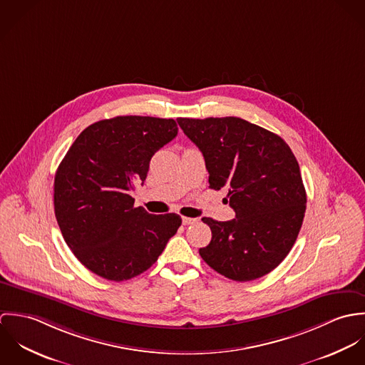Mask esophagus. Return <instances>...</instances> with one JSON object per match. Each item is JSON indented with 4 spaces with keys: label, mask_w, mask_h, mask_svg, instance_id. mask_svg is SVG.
I'll use <instances>...</instances> for the list:
<instances>
[{
    "label": "esophagus",
    "mask_w": 365,
    "mask_h": 365,
    "mask_svg": "<svg viewBox=\"0 0 365 365\" xmlns=\"http://www.w3.org/2000/svg\"><path fill=\"white\" fill-rule=\"evenodd\" d=\"M182 223H184V225H194V223H197V219H194V217H187V216H182Z\"/></svg>",
    "instance_id": "obj_1"
}]
</instances>
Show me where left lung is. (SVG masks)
<instances>
[{"mask_svg":"<svg viewBox=\"0 0 365 365\" xmlns=\"http://www.w3.org/2000/svg\"><path fill=\"white\" fill-rule=\"evenodd\" d=\"M177 122L204 155L209 188H226L236 212L227 222L202 217L212 239L201 257L239 282L271 272L291 252L307 209L292 150L278 135L236 116Z\"/></svg>","mask_w":365,"mask_h":365,"instance_id":"left-lung-1","label":"left lung"}]
</instances>
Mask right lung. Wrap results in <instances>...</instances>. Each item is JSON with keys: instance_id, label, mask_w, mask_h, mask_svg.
I'll use <instances>...</instances> for the list:
<instances>
[{"instance_id": "obj_1", "label": "right lung", "mask_w": 365, "mask_h": 365, "mask_svg": "<svg viewBox=\"0 0 365 365\" xmlns=\"http://www.w3.org/2000/svg\"><path fill=\"white\" fill-rule=\"evenodd\" d=\"M178 133L174 119L116 116L86 128L54 175V213L78 261L109 281L133 278L156 262L181 226L177 213L135 208L153 155Z\"/></svg>"}]
</instances>
